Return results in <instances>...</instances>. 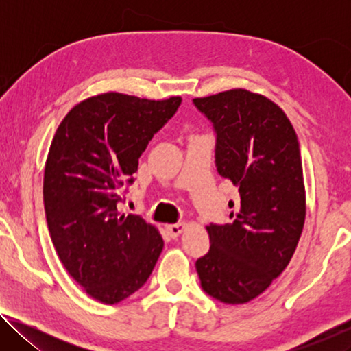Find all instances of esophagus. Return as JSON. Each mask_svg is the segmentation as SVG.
I'll return each instance as SVG.
<instances>
[{"instance_id":"obj_1","label":"esophagus","mask_w":351,"mask_h":351,"mask_svg":"<svg viewBox=\"0 0 351 351\" xmlns=\"http://www.w3.org/2000/svg\"><path fill=\"white\" fill-rule=\"evenodd\" d=\"M184 228H186V224H184V223H176V224L165 226V230H167L171 239H176V237L182 232Z\"/></svg>"}]
</instances>
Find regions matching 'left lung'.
I'll list each match as a JSON object with an SVG mask.
<instances>
[{
  "label": "left lung",
  "mask_w": 351,
  "mask_h": 351,
  "mask_svg": "<svg viewBox=\"0 0 351 351\" xmlns=\"http://www.w3.org/2000/svg\"><path fill=\"white\" fill-rule=\"evenodd\" d=\"M212 123L218 173L239 189L230 223L207 226L209 252L197 260L206 294L246 304L287 268L305 223L299 141L278 106L260 94L230 90L193 99Z\"/></svg>",
  "instance_id": "obj_1"
}]
</instances>
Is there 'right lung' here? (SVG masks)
Returning <instances> with one entry per match:
<instances>
[{
    "instance_id": "obj_1",
    "label": "right lung",
    "mask_w": 351,
    "mask_h": 351,
    "mask_svg": "<svg viewBox=\"0 0 351 351\" xmlns=\"http://www.w3.org/2000/svg\"><path fill=\"white\" fill-rule=\"evenodd\" d=\"M181 97L148 100L119 93L83 100L63 119L45 167L51 240L74 280L102 304L144 287L164 247L141 215H121L148 142L175 116Z\"/></svg>"
}]
</instances>
